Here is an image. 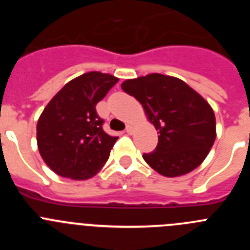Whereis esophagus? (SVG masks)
<instances>
[{
    "mask_svg": "<svg viewBox=\"0 0 250 250\" xmlns=\"http://www.w3.org/2000/svg\"><path fill=\"white\" fill-rule=\"evenodd\" d=\"M125 131H126L129 135H130V134H132V126H131V125H127L126 129H125Z\"/></svg>",
    "mask_w": 250,
    "mask_h": 250,
    "instance_id": "1",
    "label": "esophagus"
}]
</instances>
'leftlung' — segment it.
<instances>
[{"instance_id": "obj_1", "label": "left lung", "mask_w": 250, "mask_h": 250, "mask_svg": "<svg viewBox=\"0 0 250 250\" xmlns=\"http://www.w3.org/2000/svg\"><path fill=\"white\" fill-rule=\"evenodd\" d=\"M121 89L143 105L159 130L155 150L143 155L152 169L174 178L202 164L215 141V115L195 90L180 79L161 74L130 79Z\"/></svg>"}]
</instances>
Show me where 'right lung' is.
<instances>
[{
	"mask_svg": "<svg viewBox=\"0 0 250 250\" xmlns=\"http://www.w3.org/2000/svg\"><path fill=\"white\" fill-rule=\"evenodd\" d=\"M118 77L91 71L66 83L37 121V146L47 167L63 178L85 180L99 173L118 136L103 130L96 112Z\"/></svg>",
	"mask_w": 250,
	"mask_h": 250,
	"instance_id": "obj_1",
	"label": "right lung"
}]
</instances>
